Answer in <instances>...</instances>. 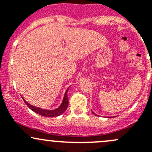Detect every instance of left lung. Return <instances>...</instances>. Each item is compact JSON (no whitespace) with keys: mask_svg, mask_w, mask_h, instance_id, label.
<instances>
[{"mask_svg":"<svg viewBox=\"0 0 152 152\" xmlns=\"http://www.w3.org/2000/svg\"><path fill=\"white\" fill-rule=\"evenodd\" d=\"M93 114H94V115H96V114H95V113H93ZM110 118H111V117H110Z\"/></svg>","mask_w":152,"mask_h":152,"instance_id":"8db88e82","label":"left lung"}]
</instances>
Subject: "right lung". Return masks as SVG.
Returning <instances> with one entry per match:
<instances>
[{
  "label": "right lung",
  "mask_w": 152,
  "mask_h": 152,
  "mask_svg": "<svg viewBox=\"0 0 152 152\" xmlns=\"http://www.w3.org/2000/svg\"><path fill=\"white\" fill-rule=\"evenodd\" d=\"M67 90H68V88H67V91L65 92V96H64L63 101H62V104L60 105V107L59 108L56 109L54 110H42V109L39 108V107H36L34 106H32L29 104L28 102H26L23 99V101L25 102L26 104L32 111L35 112L37 114L40 115L45 116V117H56V116H59L60 115H62V113H64V112L67 110V107H68V99H67Z\"/></svg>",
  "instance_id": "right-lung-1"
}]
</instances>
